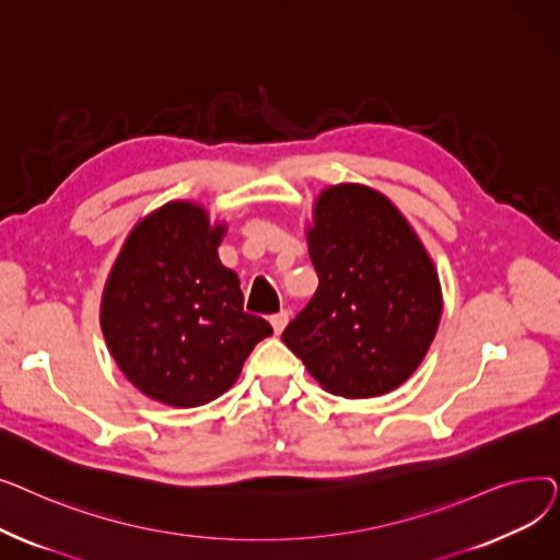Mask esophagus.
Returning <instances> with one entry per match:
<instances>
[{
    "instance_id": "esophagus-1",
    "label": "esophagus",
    "mask_w": 560,
    "mask_h": 560,
    "mask_svg": "<svg viewBox=\"0 0 560 560\" xmlns=\"http://www.w3.org/2000/svg\"><path fill=\"white\" fill-rule=\"evenodd\" d=\"M288 317H290V313H288V311H279V313H275V315L270 317L275 334H281V331L285 329V325H288Z\"/></svg>"
}]
</instances>
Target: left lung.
I'll return each mask as SVG.
<instances>
[{
	"label": "left lung",
	"mask_w": 560,
	"mask_h": 560,
	"mask_svg": "<svg viewBox=\"0 0 560 560\" xmlns=\"http://www.w3.org/2000/svg\"><path fill=\"white\" fill-rule=\"evenodd\" d=\"M317 290L283 342L317 384L347 399L399 388L435 338L443 292L397 206L361 184L322 190L306 231Z\"/></svg>",
	"instance_id": "8db88e82"
}]
</instances>
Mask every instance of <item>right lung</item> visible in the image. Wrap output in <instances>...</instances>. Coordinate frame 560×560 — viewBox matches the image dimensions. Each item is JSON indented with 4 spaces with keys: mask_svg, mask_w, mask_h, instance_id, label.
<instances>
[{
    "mask_svg": "<svg viewBox=\"0 0 560 560\" xmlns=\"http://www.w3.org/2000/svg\"><path fill=\"white\" fill-rule=\"evenodd\" d=\"M224 231L199 203L170 201L133 226L104 285L100 325L117 368L174 408L218 399L272 336L218 258Z\"/></svg>",
    "mask_w": 560,
    "mask_h": 560,
    "instance_id": "obj_1",
    "label": "right lung"
}]
</instances>
